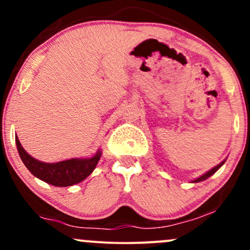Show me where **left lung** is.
I'll return each instance as SVG.
<instances>
[{"instance_id": "left-lung-1", "label": "left lung", "mask_w": 250, "mask_h": 250, "mask_svg": "<svg viewBox=\"0 0 250 250\" xmlns=\"http://www.w3.org/2000/svg\"><path fill=\"white\" fill-rule=\"evenodd\" d=\"M225 162H226V160H225V161H222V162H221L220 165H217L216 167H214L213 169H210V170L207 171V173H206V174H203L202 176L197 177V179H196V180H194L193 182H200V181H205L206 179H208V177H210L211 175H213L214 173H216V171L219 170V169H220L221 167H222V166H223V163H225Z\"/></svg>"}]
</instances>
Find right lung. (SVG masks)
Listing matches in <instances>:
<instances>
[{
  "mask_svg": "<svg viewBox=\"0 0 250 250\" xmlns=\"http://www.w3.org/2000/svg\"><path fill=\"white\" fill-rule=\"evenodd\" d=\"M15 141L20 157L28 170L37 179L55 187H69L87 179L93 173L102 155V151L99 149L96 154L89 159H70L55 163H47L30 156L21 146L17 136Z\"/></svg>",
  "mask_w": 250,
  "mask_h": 250,
  "instance_id": "obj_1",
  "label": "right lung"
}]
</instances>
